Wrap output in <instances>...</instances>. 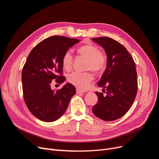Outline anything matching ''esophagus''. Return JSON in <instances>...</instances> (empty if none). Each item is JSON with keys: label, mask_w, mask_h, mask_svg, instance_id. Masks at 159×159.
I'll return each mask as SVG.
<instances>
[{"label": "esophagus", "mask_w": 159, "mask_h": 159, "mask_svg": "<svg viewBox=\"0 0 159 159\" xmlns=\"http://www.w3.org/2000/svg\"><path fill=\"white\" fill-rule=\"evenodd\" d=\"M85 92H86V91H85V90L80 89L79 88L76 89V93H85Z\"/></svg>", "instance_id": "34e87169"}]
</instances>
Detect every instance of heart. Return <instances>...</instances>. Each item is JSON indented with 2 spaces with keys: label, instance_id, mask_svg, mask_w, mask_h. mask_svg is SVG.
Wrapping results in <instances>:
<instances>
[{
  "label": "heart",
  "instance_id": "obj_1",
  "mask_svg": "<svg viewBox=\"0 0 159 159\" xmlns=\"http://www.w3.org/2000/svg\"><path fill=\"white\" fill-rule=\"evenodd\" d=\"M79 56L87 60L85 70H91L95 74L102 73L107 68V57L101 52L99 48L91 42L79 46L77 48ZM74 58L69 51L66 52L61 57V65L66 71H70L73 66ZM93 79V75L90 71L73 72L68 76V81L70 84L79 88H86L89 83Z\"/></svg>",
  "mask_w": 159,
  "mask_h": 159
}]
</instances>
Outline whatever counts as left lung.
I'll list each match as a JSON object with an SVG mask.
<instances>
[{
    "label": "left lung",
    "instance_id": "8db88e82",
    "mask_svg": "<svg viewBox=\"0 0 159 159\" xmlns=\"http://www.w3.org/2000/svg\"><path fill=\"white\" fill-rule=\"evenodd\" d=\"M103 46L107 57V68L98 82L102 93L96 91L98 102L93 109L96 117L106 121L121 118L131 107L138 89L135 63L121 44L109 37L93 38Z\"/></svg>",
    "mask_w": 159,
    "mask_h": 159
}]
</instances>
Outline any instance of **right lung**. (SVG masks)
I'll return each mask as SVG.
<instances>
[{
  "label": "right lung",
  "instance_id": "obj_1",
  "mask_svg": "<svg viewBox=\"0 0 159 159\" xmlns=\"http://www.w3.org/2000/svg\"><path fill=\"white\" fill-rule=\"evenodd\" d=\"M80 41L75 38L53 36L34 48L22 72L23 97L30 113L38 119L52 122L62 116L76 90L67 83L63 88L52 90V81L61 84L63 76L61 57L70 47Z\"/></svg>",
  "mask_w": 159,
  "mask_h": 159
}]
</instances>
